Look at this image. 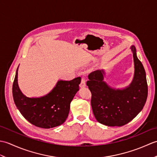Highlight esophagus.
Masks as SVG:
<instances>
[{"mask_svg":"<svg viewBox=\"0 0 157 157\" xmlns=\"http://www.w3.org/2000/svg\"><path fill=\"white\" fill-rule=\"evenodd\" d=\"M79 86H80L81 88H83L84 87V86H86V79L85 78H84V77H82V80H81L80 84H79Z\"/></svg>","mask_w":157,"mask_h":157,"instance_id":"34e87169","label":"esophagus"}]
</instances>
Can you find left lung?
<instances>
[{
    "label": "left lung",
    "instance_id": "8db88e82",
    "mask_svg": "<svg viewBox=\"0 0 157 157\" xmlns=\"http://www.w3.org/2000/svg\"><path fill=\"white\" fill-rule=\"evenodd\" d=\"M132 51L135 74L131 84L123 90L111 88L103 81V70L88 75L86 85L91 92V105L96 120L107 126H122L131 121L140 112L148 96L146 72L136 56V48Z\"/></svg>",
    "mask_w": 157,
    "mask_h": 157
}]
</instances>
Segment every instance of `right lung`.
Wrapping results in <instances>:
<instances>
[{
  "instance_id": "right-lung-1",
  "label": "right lung",
  "mask_w": 157,
  "mask_h": 157,
  "mask_svg": "<svg viewBox=\"0 0 157 157\" xmlns=\"http://www.w3.org/2000/svg\"><path fill=\"white\" fill-rule=\"evenodd\" d=\"M18 68L13 84V96L17 108L25 119L38 128L49 129L63 124L67 118L70 104L79 90L81 78L60 80L52 90L43 97L28 98L17 84Z\"/></svg>"
}]
</instances>
